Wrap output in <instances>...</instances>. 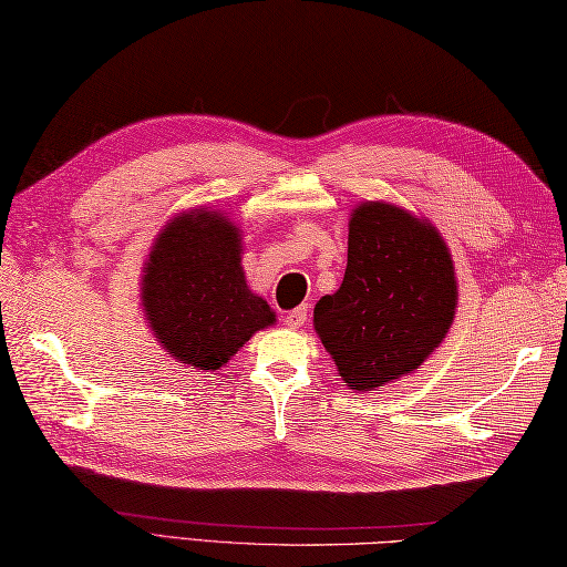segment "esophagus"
Masks as SVG:
<instances>
[{"mask_svg":"<svg viewBox=\"0 0 567 567\" xmlns=\"http://www.w3.org/2000/svg\"><path fill=\"white\" fill-rule=\"evenodd\" d=\"M305 321H307V307H297V309L287 311V315H285V327L287 329H295V331L302 329Z\"/></svg>","mask_w":567,"mask_h":567,"instance_id":"obj_1","label":"esophagus"}]
</instances>
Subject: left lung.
Instances as JSON below:
<instances>
[{"mask_svg": "<svg viewBox=\"0 0 567 567\" xmlns=\"http://www.w3.org/2000/svg\"><path fill=\"white\" fill-rule=\"evenodd\" d=\"M455 307V265L439 228L400 204L360 202L343 282L317 302L315 331L348 390L370 392L424 363Z\"/></svg>", "mask_w": 567, "mask_h": 567, "instance_id": "obj_1", "label": "left lung"}]
</instances>
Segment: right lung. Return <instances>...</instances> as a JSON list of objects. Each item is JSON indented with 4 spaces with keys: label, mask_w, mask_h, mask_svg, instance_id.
Masks as SVG:
<instances>
[{
    "label": "right lung",
    "mask_w": 567,
    "mask_h": 567,
    "mask_svg": "<svg viewBox=\"0 0 567 567\" xmlns=\"http://www.w3.org/2000/svg\"><path fill=\"white\" fill-rule=\"evenodd\" d=\"M244 228L212 207L175 214L155 236L141 275L153 339L187 368L216 372L275 311L246 282Z\"/></svg>",
    "instance_id": "right-lung-1"
}]
</instances>
